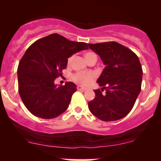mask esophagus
I'll list each match as a JSON object with an SVG mask.
<instances>
[{"label": "esophagus", "instance_id": "34e87169", "mask_svg": "<svg viewBox=\"0 0 161 161\" xmlns=\"http://www.w3.org/2000/svg\"><path fill=\"white\" fill-rule=\"evenodd\" d=\"M77 89L80 90V91H85V90H86L87 88H86V87H83L82 86H77Z\"/></svg>", "mask_w": 161, "mask_h": 161}]
</instances>
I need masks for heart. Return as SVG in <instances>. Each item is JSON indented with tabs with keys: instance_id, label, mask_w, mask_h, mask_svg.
<instances>
[{
	"instance_id": "heart-1",
	"label": "heart",
	"mask_w": 161,
	"mask_h": 161,
	"mask_svg": "<svg viewBox=\"0 0 161 161\" xmlns=\"http://www.w3.org/2000/svg\"><path fill=\"white\" fill-rule=\"evenodd\" d=\"M74 56H70L67 59V65L70 66L72 64V61L73 60ZM85 58L86 61L91 60V59H96L97 60V56L96 53L94 51H88L85 53ZM96 78V75L93 73H87V72H82V73H77L73 75V79L75 82L79 83V84L83 85V86H88L95 80Z\"/></svg>"
}]
</instances>
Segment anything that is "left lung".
<instances>
[{"instance_id": "left-lung-1", "label": "left lung", "mask_w": 161, "mask_h": 161, "mask_svg": "<svg viewBox=\"0 0 161 161\" xmlns=\"http://www.w3.org/2000/svg\"><path fill=\"white\" fill-rule=\"evenodd\" d=\"M88 45L106 65L97 80L102 88L94 90L95 97L88 102V109L101 120L120 119L131 111L141 92L139 59L133 51L116 42Z\"/></svg>"}]
</instances>
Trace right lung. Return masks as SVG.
Instances as JSON below:
<instances>
[{
	"label": "right lung",
	"instance_id": "right-lung-1",
	"mask_svg": "<svg viewBox=\"0 0 161 161\" xmlns=\"http://www.w3.org/2000/svg\"><path fill=\"white\" fill-rule=\"evenodd\" d=\"M88 48L87 43L69 41L56 33L29 46L19 63L17 75L20 97L31 114L52 119L66 111L76 86L67 82L57 86L54 81L62 76L70 56Z\"/></svg>",
	"mask_w": 161,
	"mask_h": 161
}]
</instances>
